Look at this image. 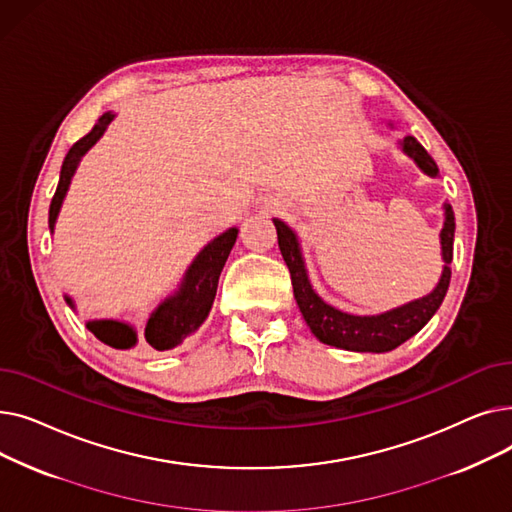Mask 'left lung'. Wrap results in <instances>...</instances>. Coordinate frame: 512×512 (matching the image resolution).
<instances>
[{
  "mask_svg": "<svg viewBox=\"0 0 512 512\" xmlns=\"http://www.w3.org/2000/svg\"><path fill=\"white\" fill-rule=\"evenodd\" d=\"M402 151L415 159V164L429 176H438V166L415 137H405L400 143ZM278 230V247L288 265L294 299L307 321L315 338L324 344L344 348L355 353H388L392 348L407 342L415 336L434 313L440 309L450 284V263H452V242H454V213L452 207L444 205V228L440 232L444 270L438 286L423 299L411 301L382 315H351L334 309L321 301L305 270L299 238L282 220H274Z\"/></svg>",
  "mask_w": 512,
  "mask_h": 512,
  "instance_id": "8db88e82",
  "label": "left lung"
}]
</instances>
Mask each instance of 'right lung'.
Instances as JSON below:
<instances>
[{
  "label": "right lung",
  "instance_id": "right-lung-1",
  "mask_svg": "<svg viewBox=\"0 0 512 512\" xmlns=\"http://www.w3.org/2000/svg\"><path fill=\"white\" fill-rule=\"evenodd\" d=\"M114 120V114H103L93 130L76 141L68 155L64 157L62 172H60V182L56 188V195L51 199L49 205V230L53 232V226H56L58 213L62 207V201L68 193L70 180L78 168V161L83 157L105 132L107 124ZM238 236L236 228L226 230L218 238H213L209 245L195 257V261L188 267L182 284L178 290L170 297L159 303L157 309L151 313L147 326H145V340L155 351H170V348L178 346L184 338L191 336L193 332L199 330V326L207 319L213 299H215V290H218L220 274L224 270V263L234 247ZM66 303L74 309V303L70 297H66ZM87 328L99 338L103 344L112 346V348H132L137 346L139 338L137 332H134L132 326L124 324V321L116 319H93L87 321Z\"/></svg>",
  "mask_w": 512,
  "mask_h": 512
}]
</instances>
